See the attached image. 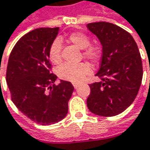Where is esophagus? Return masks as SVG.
Wrapping results in <instances>:
<instances>
[{
    "mask_svg": "<svg viewBox=\"0 0 150 150\" xmlns=\"http://www.w3.org/2000/svg\"><path fill=\"white\" fill-rule=\"evenodd\" d=\"M73 86H74V88H75V89H77L78 86H79V84H78V83H73Z\"/></svg>",
    "mask_w": 150,
    "mask_h": 150,
    "instance_id": "esophagus-1",
    "label": "esophagus"
}]
</instances>
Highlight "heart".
Listing matches in <instances>:
<instances>
[{"label":"heart","instance_id":"obj_1","mask_svg":"<svg viewBox=\"0 0 150 150\" xmlns=\"http://www.w3.org/2000/svg\"><path fill=\"white\" fill-rule=\"evenodd\" d=\"M68 41L75 46L83 50V56L91 62H97L100 57L99 46L90 45V38L88 35L81 32H75L68 36ZM62 42L60 39H55L49 49V57L53 63L57 64L61 61ZM91 73V68L86 62L62 64L57 69L59 78L64 81L77 83L81 81Z\"/></svg>","mask_w":150,"mask_h":150}]
</instances>
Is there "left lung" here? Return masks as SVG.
<instances>
[{"label":"left lung","mask_w":150,"mask_h":150,"mask_svg":"<svg viewBox=\"0 0 150 150\" xmlns=\"http://www.w3.org/2000/svg\"><path fill=\"white\" fill-rule=\"evenodd\" d=\"M102 45L100 81L89 85V111L112 117L123 112L136 99L143 79V63L137 43L123 28L109 22L88 24Z\"/></svg>","instance_id":"obj_1"}]
</instances>
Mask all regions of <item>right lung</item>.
<instances>
[{
  "label": "right lung",
  "instance_id": "1",
  "mask_svg": "<svg viewBox=\"0 0 150 150\" xmlns=\"http://www.w3.org/2000/svg\"><path fill=\"white\" fill-rule=\"evenodd\" d=\"M59 28H38L24 35L13 48L7 68L11 99L21 112L35 123L49 125L63 119L74 91L69 81L51 73L49 49Z\"/></svg>",
  "mask_w": 150,
  "mask_h": 150
}]
</instances>
